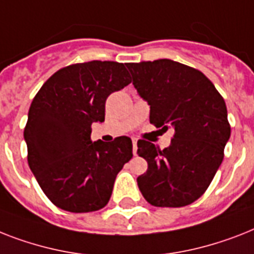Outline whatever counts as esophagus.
<instances>
[{"label": "esophagus", "instance_id": "esophagus-1", "mask_svg": "<svg viewBox=\"0 0 254 254\" xmlns=\"http://www.w3.org/2000/svg\"><path fill=\"white\" fill-rule=\"evenodd\" d=\"M133 154L135 155L137 154V139L133 138Z\"/></svg>", "mask_w": 254, "mask_h": 254}]
</instances>
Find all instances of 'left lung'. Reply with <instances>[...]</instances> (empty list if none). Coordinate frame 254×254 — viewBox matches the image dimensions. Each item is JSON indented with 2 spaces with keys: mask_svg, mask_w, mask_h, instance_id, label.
I'll return each instance as SVG.
<instances>
[{
  "mask_svg": "<svg viewBox=\"0 0 254 254\" xmlns=\"http://www.w3.org/2000/svg\"><path fill=\"white\" fill-rule=\"evenodd\" d=\"M127 67L150 106V123L163 131L175 130L164 150L145 139L137 142V154L148 166L138 176V188L152 206L190 205L205 193L223 160L231 135L224 99L205 74L172 60Z\"/></svg>",
  "mask_w": 254,
  "mask_h": 254,
  "instance_id": "obj_1",
  "label": "left lung"
}]
</instances>
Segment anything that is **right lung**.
Segmentation results:
<instances>
[{
    "instance_id": "obj_1",
    "label": "right lung",
    "mask_w": 254,
    "mask_h": 254,
    "mask_svg": "<svg viewBox=\"0 0 254 254\" xmlns=\"http://www.w3.org/2000/svg\"><path fill=\"white\" fill-rule=\"evenodd\" d=\"M124 64L90 61L56 71L31 103L24 127L28 166L52 203L70 213L103 209L133 156L129 137L91 141L109 95L130 83Z\"/></svg>"
}]
</instances>
